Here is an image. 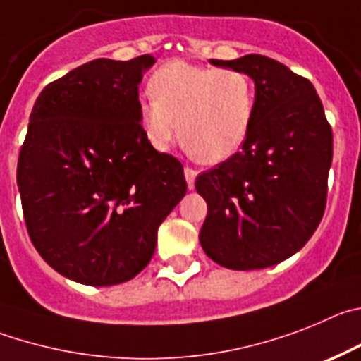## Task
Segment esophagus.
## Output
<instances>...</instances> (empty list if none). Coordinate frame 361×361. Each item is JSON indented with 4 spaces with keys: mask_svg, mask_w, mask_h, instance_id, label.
Returning <instances> with one entry per match:
<instances>
[{
    "mask_svg": "<svg viewBox=\"0 0 361 361\" xmlns=\"http://www.w3.org/2000/svg\"><path fill=\"white\" fill-rule=\"evenodd\" d=\"M197 171L192 167H185V180H187L188 190H194V181H196Z\"/></svg>",
    "mask_w": 361,
    "mask_h": 361,
    "instance_id": "esophagus-1",
    "label": "esophagus"
}]
</instances>
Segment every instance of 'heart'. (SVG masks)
<instances>
[{
  "mask_svg": "<svg viewBox=\"0 0 361 361\" xmlns=\"http://www.w3.org/2000/svg\"><path fill=\"white\" fill-rule=\"evenodd\" d=\"M151 100L138 115L151 147L167 151L178 140L197 160L219 164L246 142L255 113V87L237 68L171 61L149 79ZM178 124L176 125V122Z\"/></svg>",
  "mask_w": 361,
  "mask_h": 361,
  "instance_id": "b5f03b06",
  "label": "heart"
}]
</instances>
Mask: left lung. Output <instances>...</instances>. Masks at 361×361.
Masks as SVG:
<instances>
[{
	"instance_id": "left-lung-1",
	"label": "left lung",
	"mask_w": 361,
	"mask_h": 361,
	"mask_svg": "<svg viewBox=\"0 0 361 361\" xmlns=\"http://www.w3.org/2000/svg\"><path fill=\"white\" fill-rule=\"evenodd\" d=\"M214 66L255 82V113L241 151L196 178L209 212L204 253L230 269H261L291 257L322 221L333 131L313 84L264 55Z\"/></svg>"
}]
</instances>
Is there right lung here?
Wrapping results in <instances>:
<instances>
[{"label": "right lung", "instance_id": "right-lung-1", "mask_svg": "<svg viewBox=\"0 0 361 361\" xmlns=\"http://www.w3.org/2000/svg\"><path fill=\"white\" fill-rule=\"evenodd\" d=\"M154 57L95 59L39 93L18 160L28 235L64 277L131 281L151 261L161 221L187 192L183 165L151 147L138 84Z\"/></svg>", "mask_w": 361, "mask_h": 361}]
</instances>
